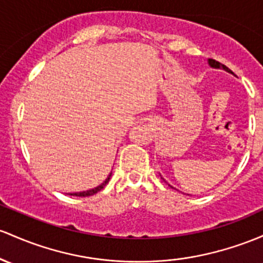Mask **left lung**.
Wrapping results in <instances>:
<instances>
[{
	"label": "left lung",
	"instance_id": "obj_1",
	"mask_svg": "<svg viewBox=\"0 0 263 263\" xmlns=\"http://www.w3.org/2000/svg\"><path fill=\"white\" fill-rule=\"evenodd\" d=\"M209 63H210V66H211V67H213V68H223V70H226L227 72H232V71L230 70L229 67H226V66H224L223 63L216 61V60L210 59V60H209Z\"/></svg>",
	"mask_w": 263,
	"mask_h": 263
}]
</instances>
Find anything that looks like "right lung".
I'll return each instance as SVG.
<instances>
[{
    "label": "right lung",
    "instance_id": "obj_1",
    "mask_svg": "<svg viewBox=\"0 0 263 263\" xmlns=\"http://www.w3.org/2000/svg\"><path fill=\"white\" fill-rule=\"evenodd\" d=\"M111 175L112 174H109L108 175V177L106 178V181L103 183H101L100 186H97L96 189H92V190H88V191H85V192H77V193H68V195H71V196H79V197H88V196H92V195H95V193H97L99 191H101V190L103 189V187L106 186V184L108 183V181H109V177H111Z\"/></svg>",
    "mask_w": 263,
    "mask_h": 263
}]
</instances>
